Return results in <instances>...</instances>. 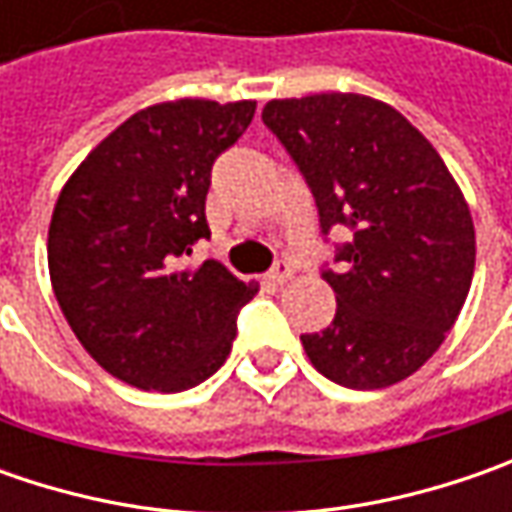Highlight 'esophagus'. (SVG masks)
<instances>
[{"mask_svg":"<svg viewBox=\"0 0 512 512\" xmlns=\"http://www.w3.org/2000/svg\"><path fill=\"white\" fill-rule=\"evenodd\" d=\"M290 276H293V270H290V265H287L285 259H282V262H276V265L267 270L265 282L270 287H279V285H285Z\"/></svg>","mask_w":512,"mask_h":512,"instance_id":"obj_1","label":"esophagus"}]
</instances>
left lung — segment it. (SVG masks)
I'll return each instance as SVG.
<instances>
[{
    "instance_id": "left-lung-1",
    "label": "left lung",
    "mask_w": 512,
    "mask_h": 512,
    "mask_svg": "<svg viewBox=\"0 0 512 512\" xmlns=\"http://www.w3.org/2000/svg\"><path fill=\"white\" fill-rule=\"evenodd\" d=\"M262 122L299 165L322 233L347 225L339 270H322L336 316L305 333L330 382L379 390L413 376L462 313L476 230L442 156L387 102L362 93L270 99Z\"/></svg>"
}]
</instances>
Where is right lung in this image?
<instances>
[{"instance_id":"1","label":"right lung","mask_w":512,"mask_h":512,"mask_svg":"<svg viewBox=\"0 0 512 512\" xmlns=\"http://www.w3.org/2000/svg\"><path fill=\"white\" fill-rule=\"evenodd\" d=\"M256 102L176 99L133 113L73 170L48 227V270L70 330L110 376L179 393L213 376L236 313L259 287L207 259L210 168L250 125Z\"/></svg>"}]
</instances>
